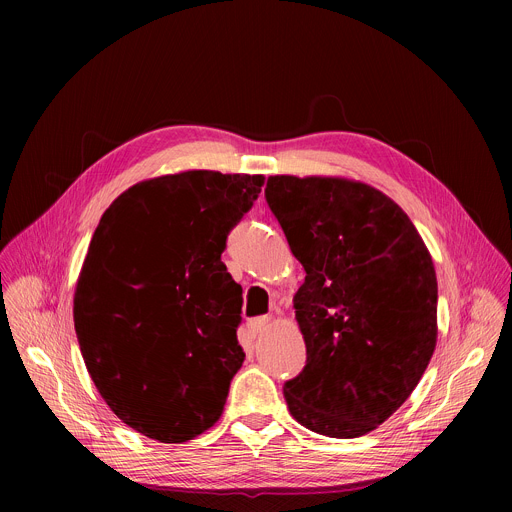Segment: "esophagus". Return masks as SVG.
Wrapping results in <instances>:
<instances>
[{
    "mask_svg": "<svg viewBox=\"0 0 512 512\" xmlns=\"http://www.w3.org/2000/svg\"><path fill=\"white\" fill-rule=\"evenodd\" d=\"M269 318L267 316H261V318H255V320H251L249 322V330L253 332V336H259V334H263L265 330H267V326H269Z\"/></svg>",
    "mask_w": 512,
    "mask_h": 512,
    "instance_id": "esophagus-1",
    "label": "esophagus"
}]
</instances>
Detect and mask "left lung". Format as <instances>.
I'll use <instances>...</instances> for the list:
<instances>
[{
	"label": "left lung",
	"instance_id": "1",
	"mask_svg": "<svg viewBox=\"0 0 512 512\" xmlns=\"http://www.w3.org/2000/svg\"><path fill=\"white\" fill-rule=\"evenodd\" d=\"M265 200L306 281L294 298L306 367L283 395L298 423L358 437L411 395L437 338V279L409 216L342 178L269 176Z\"/></svg>",
	"mask_w": 512,
	"mask_h": 512
}]
</instances>
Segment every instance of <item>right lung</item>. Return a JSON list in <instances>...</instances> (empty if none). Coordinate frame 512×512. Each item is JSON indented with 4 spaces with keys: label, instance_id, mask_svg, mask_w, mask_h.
<instances>
[{
    "label": "right lung",
    "instance_id": "1",
    "mask_svg": "<svg viewBox=\"0 0 512 512\" xmlns=\"http://www.w3.org/2000/svg\"><path fill=\"white\" fill-rule=\"evenodd\" d=\"M263 176L190 170L125 190L101 216L77 291L75 330L111 411L166 444L221 417L245 352L243 289L221 255Z\"/></svg>",
    "mask_w": 512,
    "mask_h": 512
}]
</instances>
